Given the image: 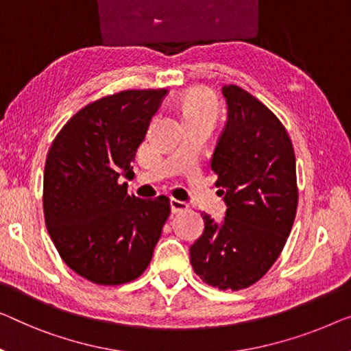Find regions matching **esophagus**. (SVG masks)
<instances>
[{
	"mask_svg": "<svg viewBox=\"0 0 351 351\" xmlns=\"http://www.w3.org/2000/svg\"><path fill=\"white\" fill-rule=\"evenodd\" d=\"M187 208H189V205H187L186 202H180V200H176V198H171V200H170V209H171V213H173V214L186 211Z\"/></svg>",
	"mask_w": 351,
	"mask_h": 351,
	"instance_id": "obj_1",
	"label": "esophagus"
}]
</instances>
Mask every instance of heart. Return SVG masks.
Masks as SVG:
<instances>
[{
	"label": "heart",
	"mask_w": 351,
	"mask_h": 351,
	"mask_svg": "<svg viewBox=\"0 0 351 351\" xmlns=\"http://www.w3.org/2000/svg\"><path fill=\"white\" fill-rule=\"evenodd\" d=\"M180 112L184 123H205L213 128L219 113L217 99L205 88H193L180 99Z\"/></svg>",
	"instance_id": "obj_1"
}]
</instances>
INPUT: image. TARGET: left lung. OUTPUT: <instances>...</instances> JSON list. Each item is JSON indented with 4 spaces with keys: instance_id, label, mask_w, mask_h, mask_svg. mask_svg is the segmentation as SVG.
<instances>
[{
    "instance_id": "8db88e82",
    "label": "left lung",
    "mask_w": 351,
    "mask_h": 351,
    "mask_svg": "<svg viewBox=\"0 0 351 351\" xmlns=\"http://www.w3.org/2000/svg\"><path fill=\"white\" fill-rule=\"evenodd\" d=\"M228 117L211 158L217 193L227 205L191 245L197 276L219 290L260 280L284 249L296 216V160L291 140L271 110L237 85H226Z\"/></svg>"
}]
</instances>
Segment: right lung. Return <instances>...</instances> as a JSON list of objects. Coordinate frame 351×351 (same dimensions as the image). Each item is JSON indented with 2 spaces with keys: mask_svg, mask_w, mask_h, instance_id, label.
<instances>
[{
  "mask_svg": "<svg viewBox=\"0 0 351 351\" xmlns=\"http://www.w3.org/2000/svg\"><path fill=\"white\" fill-rule=\"evenodd\" d=\"M167 90H128L88 104L51 143L44 171L45 226L61 258L99 285L148 268L170 214L165 195H129L134 160Z\"/></svg>",
  "mask_w": 351,
  "mask_h": 351,
  "instance_id": "right-lung-1",
  "label": "right lung"
}]
</instances>
